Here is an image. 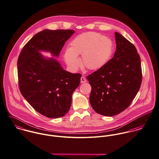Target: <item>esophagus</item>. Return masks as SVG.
Segmentation results:
<instances>
[{"label":"esophagus","instance_id":"esophagus-1","mask_svg":"<svg viewBox=\"0 0 159 159\" xmlns=\"http://www.w3.org/2000/svg\"><path fill=\"white\" fill-rule=\"evenodd\" d=\"M87 82V79L84 76L81 77V78H80V82H81V84H84V83H85Z\"/></svg>","mask_w":159,"mask_h":159}]
</instances>
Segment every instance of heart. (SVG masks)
Listing matches in <instances>:
<instances>
[{"label": "heart", "instance_id": "b5f03b06", "mask_svg": "<svg viewBox=\"0 0 159 159\" xmlns=\"http://www.w3.org/2000/svg\"><path fill=\"white\" fill-rule=\"evenodd\" d=\"M70 46L64 52V59L73 71L77 70L80 65L78 55L82 54L81 61L85 68L95 71L106 65L113 50V42L109 38L94 32L77 36Z\"/></svg>", "mask_w": 159, "mask_h": 159}]
</instances>
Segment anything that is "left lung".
<instances>
[{
    "mask_svg": "<svg viewBox=\"0 0 159 159\" xmlns=\"http://www.w3.org/2000/svg\"><path fill=\"white\" fill-rule=\"evenodd\" d=\"M116 49L102 68L88 75L89 102L98 113L116 115L130 105L141 86V60L134 45L115 32Z\"/></svg>",
    "mask_w": 159,
    "mask_h": 159,
    "instance_id": "8db88e82",
    "label": "left lung"
}]
</instances>
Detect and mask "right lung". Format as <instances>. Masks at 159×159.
<instances>
[{"mask_svg": "<svg viewBox=\"0 0 159 159\" xmlns=\"http://www.w3.org/2000/svg\"><path fill=\"white\" fill-rule=\"evenodd\" d=\"M73 30H44L23 47L18 59V85L23 97L36 111L50 118H60L70 110L72 94L80 82L81 74H72L39 51L58 57Z\"/></svg>", "mask_w": 159, "mask_h": 159, "instance_id": "obj_1", "label": "right lung"}]
</instances>
